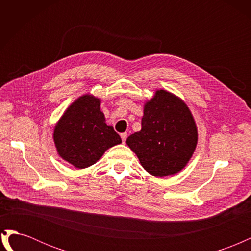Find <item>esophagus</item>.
<instances>
[{"label":"esophagus","mask_w":251,"mask_h":251,"mask_svg":"<svg viewBox=\"0 0 251 251\" xmlns=\"http://www.w3.org/2000/svg\"><path fill=\"white\" fill-rule=\"evenodd\" d=\"M120 137H121V139H123V142L125 143L126 140V137H127V133H121Z\"/></svg>","instance_id":"34e87169"}]
</instances>
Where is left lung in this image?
<instances>
[{"instance_id": "8db88e82", "label": "left lung", "mask_w": 251, "mask_h": 251, "mask_svg": "<svg viewBox=\"0 0 251 251\" xmlns=\"http://www.w3.org/2000/svg\"><path fill=\"white\" fill-rule=\"evenodd\" d=\"M197 140L196 124L186 104L172 93L159 90L144 105L141 130L128 136L126 143L144 170L164 177L184 168Z\"/></svg>"}]
</instances>
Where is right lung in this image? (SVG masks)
<instances>
[{
  "label": "right lung",
  "mask_w": 251,
  "mask_h": 251,
  "mask_svg": "<svg viewBox=\"0 0 251 251\" xmlns=\"http://www.w3.org/2000/svg\"><path fill=\"white\" fill-rule=\"evenodd\" d=\"M100 107L98 98L81 96L68 108L54 128L59 156L77 169L94 164L109 148L121 143L120 136L104 123Z\"/></svg>",
  "instance_id": "right-lung-1"
}]
</instances>
